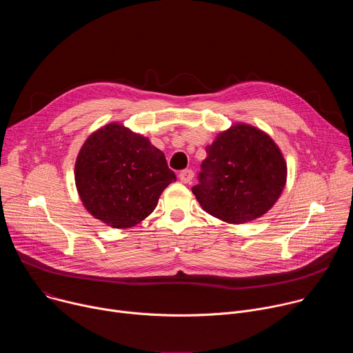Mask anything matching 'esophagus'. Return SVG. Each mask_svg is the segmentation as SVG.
Here are the masks:
<instances>
[{
    "label": "esophagus",
    "mask_w": 353,
    "mask_h": 353,
    "mask_svg": "<svg viewBox=\"0 0 353 353\" xmlns=\"http://www.w3.org/2000/svg\"><path fill=\"white\" fill-rule=\"evenodd\" d=\"M179 179L181 183H185V184H190L194 179V172L190 170V169H185V170H181L180 174H179Z\"/></svg>",
    "instance_id": "obj_1"
}]
</instances>
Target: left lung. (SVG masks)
<instances>
[{
    "label": "left lung",
    "instance_id": "left-lung-1",
    "mask_svg": "<svg viewBox=\"0 0 353 353\" xmlns=\"http://www.w3.org/2000/svg\"><path fill=\"white\" fill-rule=\"evenodd\" d=\"M199 184L192 192L207 214L233 225L265 215L288 177L282 150L263 130L236 123L207 145Z\"/></svg>",
    "mask_w": 353,
    "mask_h": 353
}]
</instances>
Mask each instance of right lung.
<instances>
[{"label":"right lung","instance_id":"1","mask_svg":"<svg viewBox=\"0 0 353 353\" xmlns=\"http://www.w3.org/2000/svg\"><path fill=\"white\" fill-rule=\"evenodd\" d=\"M74 174L86 211L114 229L142 222L176 181L162 150L121 123H109L86 138Z\"/></svg>","mask_w":353,"mask_h":353}]
</instances>
